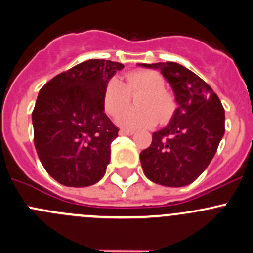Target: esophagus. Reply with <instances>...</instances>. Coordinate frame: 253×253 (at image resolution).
I'll return each mask as SVG.
<instances>
[{"instance_id":"obj_1","label":"esophagus","mask_w":253,"mask_h":253,"mask_svg":"<svg viewBox=\"0 0 253 253\" xmlns=\"http://www.w3.org/2000/svg\"><path fill=\"white\" fill-rule=\"evenodd\" d=\"M134 133V131H131V129H121L119 132L120 135H132Z\"/></svg>"}]
</instances>
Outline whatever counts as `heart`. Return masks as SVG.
<instances>
[{
	"label": "heart",
	"instance_id": "heart-1",
	"mask_svg": "<svg viewBox=\"0 0 253 253\" xmlns=\"http://www.w3.org/2000/svg\"><path fill=\"white\" fill-rule=\"evenodd\" d=\"M165 79L153 70H134L126 75V84L118 78L106 82L103 92V105L109 115H118L129 104V94L142 91L136 100L140 108L127 109L116 118L120 126L129 129L149 128L160 122L165 124L173 118L177 100L165 89Z\"/></svg>",
	"mask_w": 253,
	"mask_h": 253
}]
</instances>
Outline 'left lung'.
<instances>
[{
    "label": "left lung",
    "mask_w": 253,
    "mask_h": 253,
    "mask_svg": "<svg viewBox=\"0 0 253 253\" xmlns=\"http://www.w3.org/2000/svg\"><path fill=\"white\" fill-rule=\"evenodd\" d=\"M160 69L173 89L178 108L165 128L153 133L140 153L148 179L165 187L193 183L209 166L224 134V109L211 87L185 66L173 62L142 64Z\"/></svg>",
    "instance_id": "obj_1"
}]
</instances>
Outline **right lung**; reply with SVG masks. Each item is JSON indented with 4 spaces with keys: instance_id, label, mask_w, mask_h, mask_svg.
Masks as SVG:
<instances>
[{
    "instance_id": "add662e5",
    "label": "right lung",
    "mask_w": 253,
    "mask_h": 253,
    "mask_svg": "<svg viewBox=\"0 0 253 253\" xmlns=\"http://www.w3.org/2000/svg\"><path fill=\"white\" fill-rule=\"evenodd\" d=\"M121 63L89 59L40 89L33 111L34 143L50 177L66 187H88L105 174L119 128L104 113L103 92Z\"/></svg>"
}]
</instances>
